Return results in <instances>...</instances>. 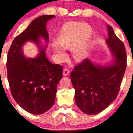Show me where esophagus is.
I'll return each instance as SVG.
<instances>
[{
	"instance_id": "34e87169",
	"label": "esophagus",
	"mask_w": 133,
	"mask_h": 133,
	"mask_svg": "<svg viewBox=\"0 0 133 133\" xmlns=\"http://www.w3.org/2000/svg\"><path fill=\"white\" fill-rule=\"evenodd\" d=\"M63 75L64 76H68L70 73V70L69 69L67 68H64L63 70Z\"/></svg>"
}]
</instances>
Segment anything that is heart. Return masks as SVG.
<instances>
[{
	"mask_svg": "<svg viewBox=\"0 0 133 133\" xmlns=\"http://www.w3.org/2000/svg\"><path fill=\"white\" fill-rule=\"evenodd\" d=\"M91 36V28L85 26L84 23L70 24L62 29L57 43L63 49H69L72 47L73 57L80 59L87 53ZM62 49L56 46L53 48L56 56L59 60H63L66 57V54Z\"/></svg>",
	"mask_w": 133,
	"mask_h": 133,
	"instance_id": "obj_1",
	"label": "heart"
}]
</instances>
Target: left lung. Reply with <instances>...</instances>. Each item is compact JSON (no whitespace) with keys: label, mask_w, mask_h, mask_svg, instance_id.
<instances>
[{"label":"left lung","mask_w":133,"mask_h":133,"mask_svg":"<svg viewBox=\"0 0 133 133\" xmlns=\"http://www.w3.org/2000/svg\"><path fill=\"white\" fill-rule=\"evenodd\" d=\"M107 29L109 37L106 42L116 57L114 64L108 67L96 66L85 58L70 73L76 104L88 115L99 113L115 100L127 67L124 44L111 26L107 25Z\"/></svg>","instance_id":"obj_1"}]
</instances>
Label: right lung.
I'll return each instance as SVG.
<instances>
[{
	"label": "right lung",
	"instance_id": "1",
	"mask_svg": "<svg viewBox=\"0 0 133 133\" xmlns=\"http://www.w3.org/2000/svg\"><path fill=\"white\" fill-rule=\"evenodd\" d=\"M55 17L43 15L33 21L15 38L8 53L6 67L11 94L20 106L31 114H42L52 107L63 69L49 62L44 49L36 58H26L22 46L29 40L39 46L40 36L48 42L46 23Z\"/></svg>",
	"mask_w": 133,
	"mask_h": 133
}]
</instances>
